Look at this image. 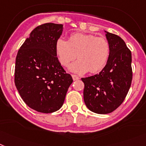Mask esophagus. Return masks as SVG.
Listing matches in <instances>:
<instances>
[{
	"mask_svg": "<svg viewBox=\"0 0 146 146\" xmlns=\"http://www.w3.org/2000/svg\"><path fill=\"white\" fill-rule=\"evenodd\" d=\"M72 77H73V79L74 81H75V80H78V79H80V78H79V77L78 76L75 75V74H73V75H72Z\"/></svg>",
	"mask_w": 146,
	"mask_h": 146,
	"instance_id": "1",
	"label": "esophagus"
}]
</instances>
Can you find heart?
Listing matches in <instances>:
<instances>
[{
    "label": "heart",
    "instance_id": "b5f03b06",
    "mask_svg": "<svg viewBox=\"0 0 146 146\" xmlns=\"http://www.w3.org/2000/svg\"><path fill=\"white\" fill-rule=\"evenodd\" d=\"M56 52L60 63L63 66L75 60L70 69L77 73H84L88 70L97 73L106 65L111 55V44L105 38L98 37L91 34L73 33L69 40L59 38L56 43Z\"/></svg>",
    "mask_w": 146,
    "mask_h": 146
}]
</instances>
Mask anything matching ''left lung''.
I'll list each match as a JSON object with an SVG mask.
<instances>
[{
  "mask_svg": "<svg viewBox=\"0 0 146 146\" xmlns=\"http://www.w3.org/2000/svg\"><path fill=\"white\" fill-rule=\"evenodd\" d=\"M111 55L99 74L82 78L84 101L90 111L106 114L123 102L132 81L131 52L119 36L106 32Z\"/></svg>",
  "mask_w": 146,
  "mask_h": 146,
  "instance_id": "left-lung-1",
  "label": "left lung"
}]
</instances>
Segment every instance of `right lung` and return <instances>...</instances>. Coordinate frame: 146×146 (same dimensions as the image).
<instances>
[{
    "mask_svg": "<svg viewBox=\"0 0 146 146\" xmlns=\"http://www.w3.org/2000/svg\"><path fill=\"white\" fill-rule=\"evenodd\" d=\"M62 31V24L38 26L17 54L15 84L24 102L38 112L49 113L59 110L73 82L56 52V41Z\"/></svg>",
    "mask_w": 146,
    "mask_h": 146,
    "instance_id": "right-lung-1",
    "label": "right lung"
}]
</instances>
